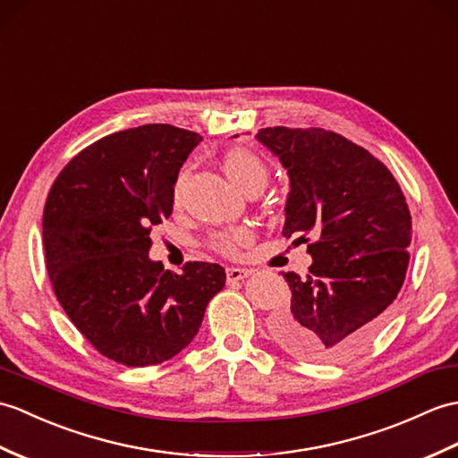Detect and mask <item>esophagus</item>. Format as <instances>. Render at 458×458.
I'll return each mask as SVG.
<instances>
[{
    "label": "esophagus",
    "instance_id": "34e87169",
    "mask_svg": "<svg viewBox=\"0 0 458 458\" xmlns=\"http://www.w3.org/2000/svg\"><path fill=\"white\" fill-rule=\"evenodd\" d=\"M251 271L246 267H226V277L228 281H243L246 277H250Z\"/></svg>",
    "mask_w": 458,
    "mask_h": 458
}]
</instances>
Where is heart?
<instances>
[{
	"label": "heart",
	"mask_w": 458,
	"mask_h": 458,
	"mask_svg": "<svg viewBox=\"0 0 458 458\" xmlns=\"http://www.w3.org/2000/svg\"><path fill=\"white\" fill-rule=\"evenodd\" d=\"M225 169L228 177L240 189L248 187L251 183H261V185L267 183V165L261 162V157L258 154L243 150V148H236V150H230L225 156ZM181 183H183V175L179 177L175 195H179ZM248 238H250L248 230H233L228 233H220V236L215 240V246L225 253H233L238 250L240 243H243Z\"/></svg>",
	"instance_id": "b5f03b06"
}]
</instances>
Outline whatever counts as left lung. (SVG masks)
Masks as SVG:
<instances>
[{"mask_svg": "<svg viewBox=\"0 0 458 458\" xmlns=\"http://www.w3.org/2000/svg\"><path fill=\"white\" fill-rule=\"evenodd\" d=\"M255 138L289 175L283 233L299 243L316 238L306 277L281 273L293 299L271 334L306 360L347 359L385 324L406 279V197L385 164L342 134L269 126Z\"/></svg>", "mask_w": 458, "mask_h": 458, "instance_id": "8db88e82", "label": "left lung"}]
</instances>
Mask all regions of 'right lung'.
I'll return each instance as SVG.
<instances>
[{
	"mask_svg": "<svg viewBox=\"0 0 458 458\" xmlns=\"http://www.w3.org/2000/svg\"><path fill=\"white\" fill-rule=\"evenodd\" d=\"M200 140L172 124L109 134L73 157L48 193L42 243L52 289L83 337L121 365H159L185 349L226 283L218 263L172 273L148 255Z\"/></svg>",
	"mask_w": 458,
	"mask_h": 458,
	"instance_id": "add662e5",
	"label": "right lung"
}]
</instances>
